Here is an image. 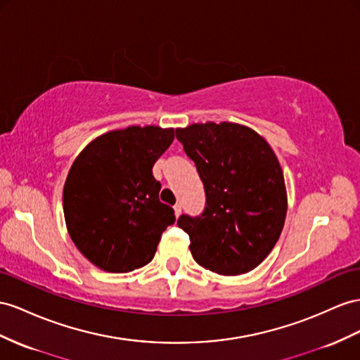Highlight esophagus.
I'll return each mask as SVG.
<instances>
[{"instance_id":"34e87169","label":"esophagus","mask_w":360,"mask_h":360,"mask_svg":"<svg viewBox=\"0 0 360 360\" xmlns=\"http://www.w3.org/2000/svg\"><path fill=\"white\" fill-rule=\"evenodd\" d=\"M173 210H174V216H176V217H179V216H181V211H182L181 205H179V204H176V205H174V207H173Z\"/></svg>"}]
</instances>
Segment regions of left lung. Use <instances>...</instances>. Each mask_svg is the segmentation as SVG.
<instances>
[{
	"label": "left lung",
	"instance_id": "left-lung-1",
	"mask_svg": "<svg viewBox=\"0 0 360 360\" xmlns=\"http://www.w3.org/2000/svg\"><path fill=\"white\" fill-rule=\"evenodd\" d=\"M204 182L207 207L181 216L198 264L222 275L255 269L278 242L288 213L283 169L269 143L237 123H195L176 129Z\"/></svg>",
	"mask_w": 360,
	"mask_h": 360
}]
</instances>
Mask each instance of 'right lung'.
Listing matches in <instances>:
<instances>
[{"label": "right lung", "mask_w": 360, "mask_h": 360, "mask_svg": "<svg viewBox=\"0 0 360 360\" xmlns=\"http://www.w3.org/2000/svg\"><path fill=\"white\" fill-rule=\"evenodd\" d=\"M173 138V127L117 129L94 138L72 162L63 186L65 224L72 243L98 269L143 268L174 222L152 173Z\"/></svg>", "instance_id": "add662e5"}]
</instances>
